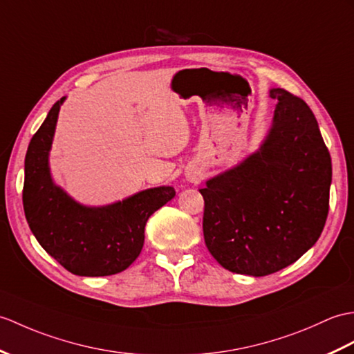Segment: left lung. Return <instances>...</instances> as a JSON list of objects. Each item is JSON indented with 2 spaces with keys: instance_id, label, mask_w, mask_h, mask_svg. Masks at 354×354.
<instances>
[{
  "instance_id": "obj_1",
  "label": "left lung",
  "mask_w": 354,
  "mask_h": 354,
  "mask_svg": "<svg viewBox=\"0 0 354 354\" xmlns=\"http://www.w3.org/2000/svg\"><path fill=\"white\" fill-rule=\"evenodd\" d=\"M270 96L276 110L261 149L199 190L209 253L254 277L288 267L317 243L332 183L330 153L308 104L285 88Z\"/></svg>"
}]
</instances>
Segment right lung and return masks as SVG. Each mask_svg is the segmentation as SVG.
Segmentation results:
<instances>
[{
    "label": "right lung",
    "mask_w": 354,
    "mask_h": 354,
    "mask_svg": "<svg viewBox=\"0 0 354 354\" xmlns=\"http://www.w3.org/2000/svg\"><path fill=\"white\" fill-rule=\"evenodd\" d=\"M49 110L26 155L22 203L31 232L46 253L77 276H110L128 268L142 252L146 221L175 197V188L158 187L102 208L77 203L57 187L48 153L60 105Z\"/></svg>",
    "instance_id": "obj_1"
}]
</instances>
